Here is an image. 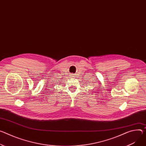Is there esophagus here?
<instances>
[{
  "instance_id": "obj_1",
  "label": "esophagus",
  "mask_w": 146,
  "mask_h": 146,
  "mask_svg": "<svg viewBox=\"0 0 146 146\" xmlns=\"http://www.w3.org/2000/svg\"><path fill=\"white\" fill-rule=\"evenodd\" d=\"M74 74H72V76H73H73H74Z\"/></svg>"
}]
</instances>
